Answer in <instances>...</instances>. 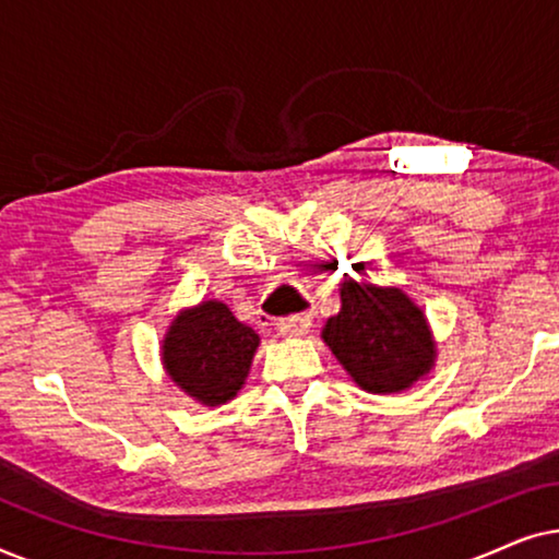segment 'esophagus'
<instances>
[{"label":"esophagus","instance_id":"obj_1","mask_svg":"<svg viewBox=\"0 0 559 559\" xmlns=\"http://www.w3.org/2000/svg\"><path fill=\"white\" fill-rule=\"evenodd\" d=\"M277 331L285 338H302L310 331V316H289L277 320Z\"/></svg>","mask_w":559,"mask_h":559}]
</instances>
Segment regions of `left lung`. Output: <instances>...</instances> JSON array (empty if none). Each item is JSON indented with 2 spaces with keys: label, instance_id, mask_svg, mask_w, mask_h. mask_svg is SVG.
Here are the masks:
<instances>
[{
  "label": "left lung",
  "instance_id": "left-lung-1",
  "mask_svg": "<svg viewBox=\"0 0 559 559\" xmlns=\"http://www.w3.org/2000/svg\"><path fill=\"white\" fill-rule=\"evenodd\" d=\"M320 338L356 386L371 394L407 392L435 369L430 323L402 287L341 282V310Z\"/></svg>",
  "mask_w": 559,
  "mask_h": 559
}]
</instances>
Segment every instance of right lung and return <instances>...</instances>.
<instances>
[{"label": "right lung", "mask_w": 559, "mask_h": 559, "mask_svg": "<svg viewBox=\"0 0 559 559\" xmlns=\"http://www.w3.org/2000/svg\"><path fill=\"white\" fill-rule=\"evenodd\" d=\"M259 333L221 300L182 308L159 343V361L175 386L203 407L231 402L247 384Z\"/></svg>", "instance_id": "add662e5"}]
</instances>
